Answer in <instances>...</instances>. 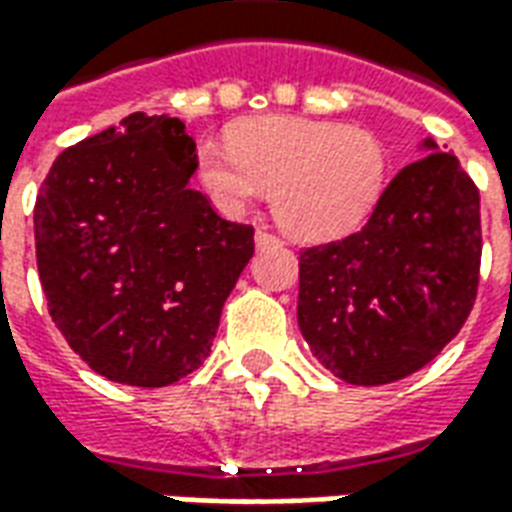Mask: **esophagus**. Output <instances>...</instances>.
<instances>
[{"label": "esophagus", "instance_id": "esophagus-1", "mask_svg": "<svg viewBox=\"0 0 512 512\" xmlns=\"http://www.w3.org/2000/svg\"><path fill=\"white\" fill-rule=\"evenodd\" d=\"M255 244H257V249H266V246H279L282 241H279L274 233H268V230H257Z\"/></svg>", "mask_w": 512, "mask_h": 512}]
</instances>
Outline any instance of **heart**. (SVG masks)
<instances>
[{
  "label": "heart",
  "mask_w": 512,
  "mask_h": 512,
  "mask_svg": "<svg viewBox=\"0 0 512 512\" xmlns=\"http://www.w3.org/2000/svg\"><path fill=\"white\" fill-rule=\"evenodd\" d=\"M230 145L202 142L197 175L230 216L271 191V211L296 238L351 233L373 213L389 183V150L367 128L337 120L268 115L230 131Z\"/></svg>",
  "instance_id": "heart-1"
}]
</instances>
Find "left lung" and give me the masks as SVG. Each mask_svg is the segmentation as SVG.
Returning a JSON list of instances; mask_svg holds the SVG:
<instances>
[{
	"instance_id": "8db88e82",
	"label": "left lung",
	"mask_w": 512,
	"mask_h": 512,
	"mask_svg": "<svg viewBox=\"0 0 512 512\" xmlns=\"http://www.w3.org/2000/svg\"><path fill=\"white\" fill-rule=\"evenodd\" d=\"M397 172L367 224L299 257V329L312 356L356 386L417 373L472 312L480 191L433 139Z\"/></svg>"
}]
</instances>
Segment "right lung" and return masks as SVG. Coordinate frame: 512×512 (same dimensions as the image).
<instances>
[{
	"mask_svg": "<svg viewBox=\"0 0 512 512\" xmlns=\"http://www.w3.org/2000/svg\"><path fill=\"white\" fill-rule=\"evenodd\" d=\"M194 139L145 112L62 150L35 202L51 321L98 376L169 386L211 354L255 230L191 189Z\"/></svg>",
	"mask_w": 512,
	"mask_h": 512,
	"instance_id": "add662e5",
	"label": "right lung"
}]
</instances>
